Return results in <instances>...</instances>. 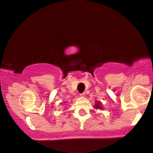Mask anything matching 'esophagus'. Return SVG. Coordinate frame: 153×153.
Masks as SVG:
<instances>
[{
  "instance_id": "obj_1",
  "label": "esophagus",
  "mask_w": 153,
  "mask_h": 153,
  "mask_svg": "<svg viewBox=\"0 0 153 153\" xmlns=\"http://www.w3.org/2000/svg\"><path fill=\"white\" fill-rule=\"evenodd\" d=\"M85 92H82V93L80 94V96L82 97H85Z\"/></svg>"
}]
</instances>
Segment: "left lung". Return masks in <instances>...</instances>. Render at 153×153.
<instances>
[{
  "instance_id": "obj_1",
  "label": "left lung",
  "mask_w": 153,
  "mask_h": 153,
  "mask_svg": "<svg viewBox=\"0 0 153 153\" xmlns=\"http://www.w3.org/2000/svg\"><path fill=\"white\" fill-rule=\"evenodd\" d=\"M100 102H97V103L95 104V107H96V109H97V108H98V109H102V107H100Z\"/></svg>"
}]
</instances>
